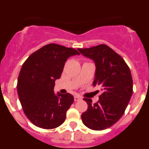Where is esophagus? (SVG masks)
Masks as SVG:
<instances>
[{
    "instance_id": "1",
    "label": "esophagus",
    "mask_w": 149,
    "mask_h": 149,
    "mask_svg": "<svg viewBox=\"0 0 149 149\" xmlns=\"http://www.w3.org/2000/svg\"><path fill=\"white\" fill-rule=\"evenodd\" d=\"M74 101H80V100H81V97H79V96H77V95L74 96Z\"/></svg>"
}]
</instances>
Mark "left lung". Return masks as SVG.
<instances>
[{
    "mask_svg": "<svg viewBox=\"0 0 149 149\" xmlns=\"http://www.w3.org/2000/svg\"><path fill=\"white\" fill-rule=\"evenodd\" d=\"M77 50L94 60L96 69L93 84L101 89L96 103L84 98L88 108L81 115L82 122L92 130L102 131L113 125L125 111L133 94L131 71L122 56L106 45Z\"/></svg>",
    "mask_w": 149,
    "mask_h": 149,
    "instance_id": "1",
    "label": "left lung"
}]
</instances>
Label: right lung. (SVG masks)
Returning <instances> with one entry per match:
<instances>
[{"label": "right lung", "instance_id": "1", "mask_svg": "<svg viewBox=\"0 0 149 149\" xmlns=\"http://www.w3.org/2000/svg\"><path fill=\"white\" fill-rule=\"evenodd\" d=\"M77 50L57 44L46 45L23 63L17 91L24 113L37 127L54 129L61 125L74 101L69 93L55 95L54 82L61 76L65 63Z\"/></svg>", "mask_w": 149, "mask_h": 149}]
</instances>
